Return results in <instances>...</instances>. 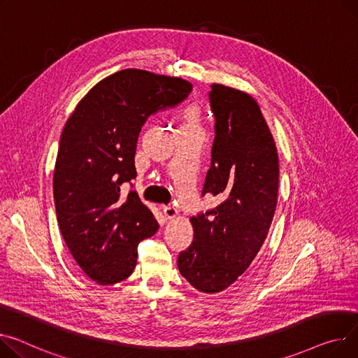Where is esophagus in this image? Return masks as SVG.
I'll return each mask as SVG.
<instances>
[{
  "label": "esophagus",
  "instance_id": "34e87169",
  "mask_svg": "<svg viewBox=\"0 0 358 358\" xmlns=\"http://www.w3.org/2000/svg\"><path fill=\"white\" fill-rule=\"evenodd\" d=\"M177 214H178V211H177V208L176 207H173V206H166V207H164V216L169 219V220H171V219H176L177 217Z\"/></svg>",
  "mask_w": 358,
  "mask_h": 358
}]
</instances>
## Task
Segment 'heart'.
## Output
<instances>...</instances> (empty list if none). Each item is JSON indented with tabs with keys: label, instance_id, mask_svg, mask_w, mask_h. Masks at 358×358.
I'll return each instance as SVG.
<instances>
[{
	"label": "heart",
	"instance_id": "1",
	"mask_svg": "<svg viewBox=\"0 0 358 358\" xmlns=\"http://www.w3.org/2000/svg\"><path fill=\"white\" fill-rule=\"evenodd\" d=\"M181 129H199L201 121V110L199 105L189 103L181 110Z\"/></svg>",
	"mask_w": 358,
	"mask_h": 358
}]
</instances>
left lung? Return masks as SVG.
<instances>
[{"label": "left lung", "mask_w": 358, "mask_h": 358, "mask_svg": "<svg viewBox=\"0 0 358 358\" xmlns=\"http://www.w3.org/2000/svg\"><path fill=\"white\" fill-rule=\"evenodd\" d=\"M216 119L211 165L203 196L222 203L189 219L194 241L178 256V271L204 294L227 289L264 245L278 203L279 159L273 136L250 94L213 83Z\"/></svg>", "instance_id": "obj_1"}]
</instances>
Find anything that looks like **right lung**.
<instances>
[{"mask_svg": "<svg viewBox=\"0 0 358 358\" xmlns=\"http://www.w3.org/2000/svg\"><path fill=\"white\" fill-rule=\"evenodd\" d=\"M181 78L125 69L94 85L69 116L55 165L53 196L63 239L80 269L99 285L127 279L141 241L155 234L152 211L135 192V150L150 115L182 102Z\"/></svg>", "mask_w": 358, "mask_h": 358, "instance_id": "right-lung-1", "label": "right lung"}]
</instances>
